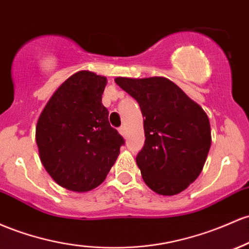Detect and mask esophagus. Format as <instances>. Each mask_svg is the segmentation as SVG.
Returning <instances> with one entry per match:
<instances>
[{"label":"esophagus","instance_id":"obj_1","mask_svg":"<svg viewBox=\"0 0 249 249\" xmlns=\"http://www.w3.org/2000/svg\"><path fill=\"white\" fill-rule=\"evenodd\" d=\"M119 132H120V135L123 136V137H125V136H126V129H125L124 126L119 127Z\"/></svg>","mask_w":249,"mask_h":249}]
</instances>
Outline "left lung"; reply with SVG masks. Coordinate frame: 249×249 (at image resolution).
<instances>
[{"instance_id":"obj_1","label":"left lung","mask_w":249,"mask_h":249,"mask_svg":"<svg viewBox=\"0 0 249 249\" xmlns=\"http://www.w3.org/2000/svg\"><path fill=\"white\" fill-rule=\"evenodd\" d=\"M116 83L137 100L145 117V142L136 157L144 182L160 195L187 189L201 174L212 144L206 112L162 76H119Z\"/></svg>"}]
</instances>
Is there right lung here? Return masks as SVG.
Returning <instances> with one entry per match:
<instances>
[{
    "label": "right lung",
    "mask_w": 249,
    "mask_h": 249,
    "mask_svg": "<svg viewBox=\"0 0 249 249\" xmlns=\"http://www.w3.org/2000/svg\"><path fill=\"white\" fill-rule=\"evenodd\" d=\"M105 76L80 71L52 95L36 125L43 166L59 185L84 193L107 176L125 141L102 103Z\"/></svg>",
    "instance_id": "1"
}]
</instances>
